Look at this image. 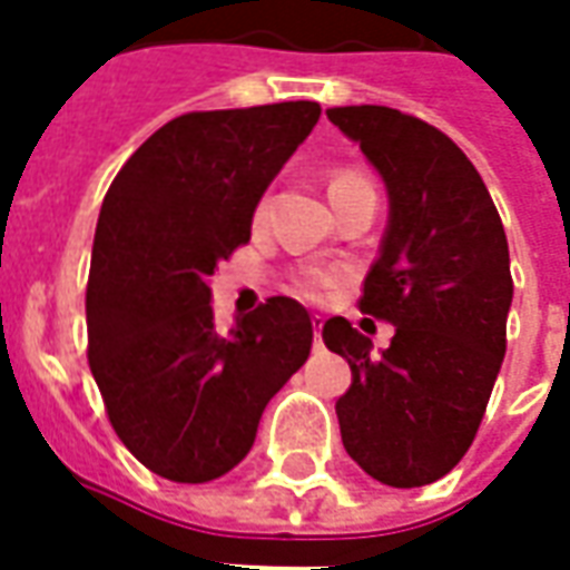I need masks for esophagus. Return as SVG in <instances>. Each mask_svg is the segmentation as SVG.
I'll return each instance as SVG.
<instances>
[{"instance_id": "34e87169", "label": "esophagus", "mask_w": 570, "mask_h": 570, "mask_svg": "<svg viewBox=\"0 0 570 570\" xmlns=\"http://www.w3.org/2000/svg\"><path fill=\"white\" fill-rule=\"evenodd\" d=\"M321 330H323V321H321V317H317V321H314V347H323Z\"/></svg>"}]
</instances>
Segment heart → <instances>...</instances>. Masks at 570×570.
Masks as SVG:
<instances>
[{
  "label": "heart",
  "instance_id": "1",
  "mask_svg": "<svg viewBox=\"0 0 570 570\" xmlns=\"http://www.w3.org/2000/svg\"><path fill=\"white\" fill-rule=\"evenodd\" d=\"M342 179H357V176L345 174V176H338L335 183H342ZM259 213H262V207H259ZM323 286H330V277H323V274H311V277H305V284H302V289H305L308 296H317Z\"/></svg>",
  "mask_w": 570,
  "mask_h": 570
}]
</instances>
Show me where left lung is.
<instances>
[{"label":"left lung","mask_w":570,"mask_h":570,"mask_svg":"<svg viewBox=\"0 0 570 570\" xmlns=\"http://www.w3.org/2000/svg\"><path fill=\"white\" fill-rule=\"evenodd\" d=\"M387 191V228L360 311L394 323L382 351L345 317L323 342L351 366L335 400L345 452L372 479L419 489L476 436L507 351L510 249L489 188L442 130L387 106H333Z\"/></svg>","instance_id":"obj_1"}]
</instances>
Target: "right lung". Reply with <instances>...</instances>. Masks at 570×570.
Wrapping results in <instances>:
<instances>
[{
    "label": "right lung",
    "instance_id": "obj_1",
    "mask_svg": "<svg viewBox=\"0 0 570 570\" xmlns=\"http://www.w3.org/2000/svg\"><path fill=\"white\" fill-rule=\"evenodd\" d=\"M321 118L314 100L188 112L106 191L88 277V363L118 440L151 473L210 482L256 442L268 400L311 354V317L274 296L219 333L210 277Z\"/></svg>",
    "mask_w": 570,
    "mask_h": 570
}]
</instances>
